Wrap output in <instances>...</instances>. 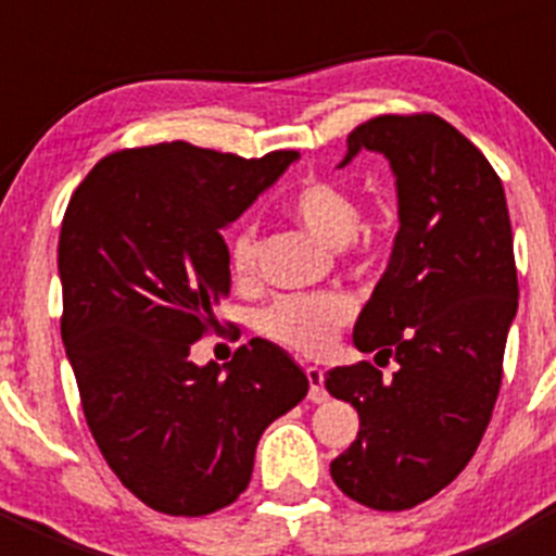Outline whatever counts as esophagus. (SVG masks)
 I'll use <instances>...</instances> for the list:
<instances>
[{
	"mask_svg": "<svg viewBox=\"0 0 556 556\" xmlns=\"http://www.w3.org/2000/svg\"><path fill=\"white\" fill-rule=\"evenodd\" d=\"M306 378H308V401H312V404H323V401H328L326 376H323L320 367H306Z\"/></svg>",
	"mask_w": 556,
	"mask_h": 556,
	"instance_id": "obj_1",
	"label": "esophagus"
}]
</instances>
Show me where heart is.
Segmentation results:
<instances>
[{"label": "heart", "instance_id": "b5f03b06", "mask_svg": "<svg viewBox=\"0 0 556 556\" xmlns=\"http://www.w3.org/2000/svg\"><path fill=\"white\" fill-rule=\"evenodd\" d=\"M287 208L294 223L303 225L328 248L339 250L358 239L356 230L362 211L345 186L331 180H308L289 198ZM362 248H372V233L362 236ZM255 262H258V228L248 223L230 239V264L239 278H250ZM351 298L339 292L283 294L258 312L255 326L275 342L314 356L333 345L339 328L351 320Z\"/></svg>", "mask_w": 556, "mask_h": 556}]
</instances>
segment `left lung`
<instances>
[{"instance_id":"8db88e82","label":"left lung","mask_w":556,"mask_h":556,"mask_svg":"<svg viewBox=\"0 0 556 556\" xmlns=\"http://www.w3.org/2000/svg\"><path fill=\"white\" fill-rule=\"evenodd\" d=\"M390 161L397 233L353 345L395 358L333 367L326 390L358 412V437L331 479L370 509H409L462 473L481 443L501 387L518 273L507 198L490 161L448 122L378 116L348 136Z\"/></svg>"}]
</instances>
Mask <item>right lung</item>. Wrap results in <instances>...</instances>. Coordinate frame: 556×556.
<instances>
[{"instance_id": "right-lung-1", "label": "right lung", "mask_w": 556, "mask_h": 556, "mask_svg": "<svg viewBox=\"0 0 556 556\" xmlns=\"http://www.w3.org/2000/svg\"><path fill=\"white\" fill-rule=\"evenodd\" d=\"M298 152L258 161L186 141L102 159L68 200L58 242L61 337L102 456L147 507L217 513L244 493L255 445L308 392L283 348L250 339L194 365V339L230 294L223 230Z\"/></svg>"}]
</instances>
